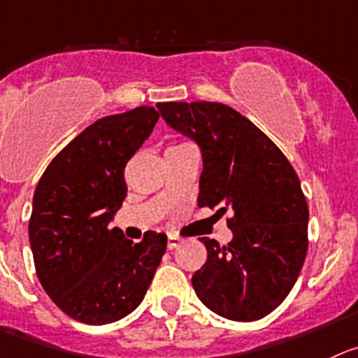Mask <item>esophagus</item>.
I'll return each instance as SVG.
<instances>
[{"label": "esophagus", "instance_id": "34e87169", "mask_svg": "<svg viewBox=\"0 0 358 358\" xmlns=\"http://www.w3.org/2000/svg\"><path fill=\"white\" fill-rule=\"evenodd\" d=\"M180 243H182V238H180V236H176V235H169L168 236V249L169 250L176 249V247H178Z\"/></svg>", "mask_w": 358, "mask_h": 358}]
</instances>
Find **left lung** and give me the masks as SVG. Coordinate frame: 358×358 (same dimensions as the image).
Wrapping results in <instances>:
<instances>
[{"mask_svg": "<svg viewBox=\"0 0 358 358\" xmlns=\"http://www.w3.org/2000/svg\"><path fill=\"white\" fill-rule=\"evenodd\" d=\"M157 108L201 148L198 205L229 213L228 245L201 238L206 263L192 275L196 295L222 318H265L292 292L309 245V208L295 169L266 134L226 103Z\"/></svg>", "mask_w": 358, "mask_h": 358, "instance_id": "left-lung-1", "label": "left lung"}]
</instances>
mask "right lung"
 Returning a JSON list of instances; mask_svg holds the SVG:
<instances>
[{
    "label": "right lung",
    "instance_id": "1",
    "mask_svg": "<svg viewBox=\"0 0 358 358\" xmlns=\"http://www.w3.org/2000/svg\"><path fill=\"white\" fill-rule=\"evenodd\" d=\"M159 120L141 106L103 116L72 139L48 166L33 196L29 243L36 277L76 322L106 325L145 299L168 236L141 242L109 228L127 196L125 166Z\"/></svg>",
    "mask_w": 358,
    "mask_h": 358
}]
</instances>
